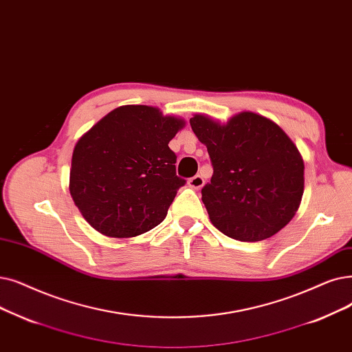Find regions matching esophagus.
Instances as JSON below:
<instances>
[{"mask_svg":"<svg viewBox=\"0 0 352 352\" xmlns=\"http://www.w3.org/2000/svg\"><path fill=\"white\" fill-rule=\"evenodd\" d=\"M188 186H190L191 188H194V190L201 188V187L204 186V178H203L201 175H195V177H192V178L188 179Z\"/></svg>","mask_w":352,"mask_h":352,"instance_id":"obj_1","label":"esophagus"}]
</instances>
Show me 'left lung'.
Returning <instances> with one entry per match:
<instances>
[{"label": "left lung", "instance_id": "obj_1", "mask_svg": "<svg viewBox=\"0 0 352 352\" xmlns=\"http://www.w3.org/2000/svg\"><path fill=\"white\" fill-rule=\"evenodd\" d=\"M190 125L207 146L211 181L201 190L211 223L240 241H261L294 219L303 194V161L270 119L241 112L220 125L195 115Z\"/></svg>", "mask_w": 352, "mask_h": 352}]
</instances>
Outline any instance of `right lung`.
I'll return each mask as SVG.
<instances>
[{
  "instance_id": "add662e5",
  "label": "right lung",
  "mask_w": 352,
  "mask_h": 352,
  "mask_svg": "<svg viewBox=\"0 0 352 352\" xmlns=\"http://www.w3.org/2000/svg\"><path fill=\"white\" fill-rule=\"evenodd\" d=\"M184 122L152 106L109 112L78 141L70 194L86 221L104 236L126 239L164 221L186 179L168 144Z\"/></svg>"
}]
</instances>
